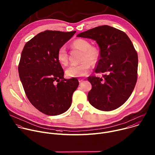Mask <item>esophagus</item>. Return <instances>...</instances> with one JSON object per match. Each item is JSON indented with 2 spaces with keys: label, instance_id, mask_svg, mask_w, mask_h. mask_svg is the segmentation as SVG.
<instances>
[{
  "label": "esophagus",
  "instance_id": "obj_1",
  "mask_svg": "<svg viewBox=\"0 0 155 155\" xmlns=\"http://www.w3.org/2000/svg\"><path fill=\"white\" fill-rule=\"evenodd\" d=\"M78 80H79V83H81V82H83V81H84V79H82V78H79Z\"/></svg>",
  "mask_w": 155,
  "mask_h": 155
}]
</instances>
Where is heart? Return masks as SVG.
Instances as JSON below:
<instances>
[{
	"label": "heart",
	"instance_id": "b5f03b06",
	"mask_svg": "<svg viewBox=\"0 0 155 155\" xmlns=\"http://www.w3.org/2000/svg\"><path fill=\"white\" fill-rule=\"evenodd\" d=\"M72 46L82 51L81 57L82 62L79 64H73L66 70V74L70 78H81L87 75L90 68L91 64H94L98 61L99 50L94 46H91L89 41L86 40L79 38L74 40ZM57 60L64 65L68 62V55L65 46H61L57 52ZM90 61L89 62V61Z\"/></svg>",
	"mask_w": 155,
	"mask_h": 155
}]
</instances>
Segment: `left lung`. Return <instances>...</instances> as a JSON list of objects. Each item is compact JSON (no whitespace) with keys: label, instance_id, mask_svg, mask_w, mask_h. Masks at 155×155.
Wrapping results in <instances>:
<instances>
[{"label":"left lung","instance_id":"obj_1","mask_svg":"<svg viewBox=\"0 0 155 155\" xmlns=\"http://www.w3.org/2000/svg\"><path fill=\"white\" fill-rule=\"evenodd\" d=\"M77 37L95 40L100 49L95 72L104 74L88 78L91 84L87 95L90 104L103 111L117 109L128 100L137 82L138 56L131 41L125 32L106 25Z\"/></svg>","mask_w":155,"mask_h":155}]
</instances>
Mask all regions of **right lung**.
Here are the masks:
<instances>
[{"label": "right lung", "instance_id": "1", "mask_svg": "<svg viewBox=\"0 0 155 155\" xmlns=\"http://www.w3.org/2000/svg\"><path fill=\"white\" fill-rule=\"evenodd\" d=\"M76 33L45 30L26 43L18 71L26 96L35 108L48 115L65 112L71 106L76 78L66 79L57 60L58 49Z\"/></svg>", "mask_w": 155, "mask_h": 155}]
</instances>
